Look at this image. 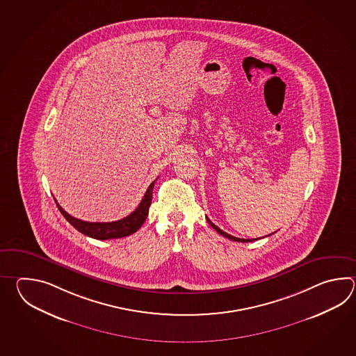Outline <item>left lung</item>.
I'll list each match as a JSON object with an SVG mask.
<instances>
[{
    "instance_id": "8db88e82",
    "label": "left lung",
    "mask_w": 356,
    "mask_h": 356,
    "mask_svg": "<svg viewBox=\"0 0 356 356\" xmlns=\"http://www.w3.org/2000/svg\"><path fill=\"white\" fill-rule=\"evenodd\" d=\"M207 219V221H209V224L211 225L219 234L222 235V236H225V238H227V239H230V241H235V242H242V243H247V242H253V241H257V239H241V238H236V236H233V235L227 234V233H225V232H222L220 227H216L213 222H211V220L209 219V218H206ZM259 239V238H258Z\"/></svg>"
}]
</instances>
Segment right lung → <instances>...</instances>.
<instances>
[{"label":"right lung","mask_w":356,"mask_h":356,"mask_svg":"<svg viewBox=\"0 0 356 356\" xmlns=\"http://www.w3.org/2000/svg\"><path fill=\"white\" fill-rule=\"evenodd\" d=\"M154 184H155V181L149 186V188L144 195V198L141 200V202L135 211L131 212L129 216H126L123 219L112 221V222H89V221L76 219L74 216L68 215L67 212L60 207L56 200L54 201H56V204H57L60 213L65 216V219L67 220L68 222L80 233L94 238V239H99V241L117 239V238H123V236H129V235L136 233L137 230L144 224L145 220L147 218V213H149V207L152 204Z\"/></svg>","instance_id":"add662e5"}]
</instances>
